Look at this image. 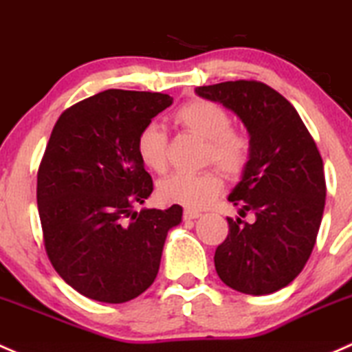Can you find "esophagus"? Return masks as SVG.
<instances>
[{
  "label": "esophagus",
  "instance_id": "obj_1",
  "mask_svg": "<svg viewBox=\"0 0 352 352\" xmlns=\"http://www.w3.org/2000/svg\"><path fill=\"white\" fill-rule=\"evenodd\" d=\"M202 214L199 212V210H194V209H186L184 210V219L187 221H192V219H199Z\"/></svg>",
  "mask_w": 352,
  "mask_h": 352
}]
</instances>
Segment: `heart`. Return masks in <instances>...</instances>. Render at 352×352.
<instances>
[{"mask_svg": "<svg viewBox=\"0 0 352 352\" xmlns=\"http://www.w3.org/2000/svg\"><path fill=\"white\" fill-rule=\"evenodd\" d=\"M175 121L206 140V164L212 162L232 179L244 172L250 162V140L231 126V116L223 106L207 99H194L177 109ZM136 153L148 170L164 173L168 166L165 129L158 123L143 126L136 138ZM221 188V173L216 168H206L195 173H172L158 184V195L165 202L201 209L219 195Z\"/></svg>", "mask_w": 352, "mask_h": 352, "instance_id": "heart-1", "label": "heart"}]
</instances>
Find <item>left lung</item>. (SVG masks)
Segmentation results:
<instances>
[{
    "label": "left lung",
    "mask_w": 352,
    "mask_h": 352,
    "mask_svg": "<svg viewBox=\"0 0 352 352\" xmlns=\"http://www.w3.org/2000/svg\"><path fill=\"white\" fill-rule=\"evenodd\" d=\"M195 92L231 109L250 133V162L228 201L256 219L228 217L216 272L241 294H273L297 278L316 244L325 206L322 157L297 109L266 84L229 80Z\"/></svg>",
    "instance_id": "1"
}]
</instances>
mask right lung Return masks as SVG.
Returning a JSON list of instances; mask_svg holds the SVG:
<instances>
[{"instance_id": "1", "label": "right lung", "mask_w": 352, "mask_h": 352, "mask_svg": "<svg viewBox=\"0 0 352 352\" xmlns=\"http://www.w3.org/2000/svg\"><path fill=\"white\" fill-rule=\"evenodd\" d=\"M172 101L108 89L65 109L52 129L36 175L43 244L55 272L84 297L123 303L157 278L182 207L136 212L153 192L136 138Z\"/></svg>"}]
</instances>
